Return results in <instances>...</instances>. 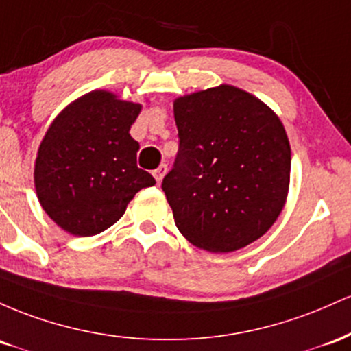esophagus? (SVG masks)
I'll list each match as a JSON object with an SVG mask.
<instances>
[{
	"label": "esophagus",
	"mask_w": 351,
	"mask_h": 351,
	"mask_svg": "<svg viewBox=\"0 0 351 351\" xmlns=\"http://www.w3.org/2000/svg\"><path fill=\"white\" fill-rule=\"evenodd\" d=\"M165 174H167V165H165V164H160L159 167H157L156 171L152 172V176H154V179L157 180V184H160V180L164 179Z\"/></svg>",
	"instance_id": "esophagus-1"
}]
</instances>
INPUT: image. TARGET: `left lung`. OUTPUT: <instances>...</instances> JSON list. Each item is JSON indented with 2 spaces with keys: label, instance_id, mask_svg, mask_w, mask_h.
<instances>
[{
  "label": "left lung",
  "instance_id": "obj_1",
  "mask_svg": "<svg viewBox=\"0 0 351 351\" xmlns=\"http://www.w3.org/2000/svg\"><path fill=\"white\" fill-rule=\"evenodd\" d=\"M179 152L162 191L189 242L227 254L261 239L290 186V143L265 102L230 84L174 101Z\"/></svg>",
  "mask_w": 351,
  "mask_h": 351
}]
</instances>
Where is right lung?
<instances>
[{"label":"right lung","mask_w":351,"mask_h":351,"mask_svg":"<svg viewBox=\"0 0 351 351\" xmlns=\"http://www.w3.org/2000/svg\"><path fill=\"white\" fill-rule=\"evenodd\" d=\"M141 109L96 89L66 106L46 131L34 187L46 214L68 234H101L123 217L141 189L156 184L137 167L139 143L129 134Z\"/></svg>","instance_id":"obj_1"}]
</instances>
